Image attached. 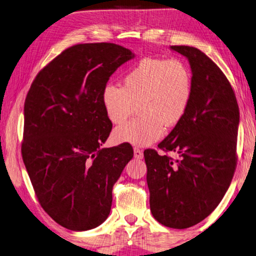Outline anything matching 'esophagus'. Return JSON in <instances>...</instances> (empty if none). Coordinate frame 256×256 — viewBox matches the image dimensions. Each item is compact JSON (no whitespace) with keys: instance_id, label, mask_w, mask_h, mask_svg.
Returning <instances> with one entry per match:
<instances>
[{"instance_id":"esophagus-1","label":"esophagus","mask_w":256,"mask_h":256,"mask_svg":"<svg viewBox=\"0 0 256 256\" xmlns=\"http://www.w3.org/2000/svg\"><path fill=\"white\" fill-rule=\"evenodd\" d=\"M134 157L138 159L144 158V152H142V150H140L138 148H134Z\"/></svg>"}]
</instances>
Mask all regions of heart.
<instances>
[{"label":"heart","instance_id":"1","mask_svg":"<svg viewBox=\"0 0 256 256\" xmlns=\"http://www.w3.org/2000/svg\"><path fill=\"white\" fill-rule=\"evenodd\" d=\"M122 86L107 84L102 102L107 118L122 124L138 110V116L112 132L116 144H152L164 128L178 125L193 97L190 68L180 58H144L125 73Z\"/></svg>","mask_w":256,"mask_h":256}]
</instances>
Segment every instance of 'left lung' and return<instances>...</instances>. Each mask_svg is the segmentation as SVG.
Segmentation results:
<instances>
[{
  "instance_id": "obj_1",
  "label": "left lung",
  "mask_w": 256,
  "mask_h": 256,
  "mask_svg": "<svg viewBox=\"0 0 256 256\" xmlns=\"http://www.w3.org/2000/svg\"><path fill=\"white\" fill-rule=\"evenodd\" d=\"M170 48L190 60L192 102L183 120L158 144L164 154L146 149L144 160L151 214L164 226L184 229L206 218L232 183L240 108L230 82L214 60L196 47Z\"/></svg>"
}]
</instances>
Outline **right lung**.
<instances>
[{
  "mask_svg": "<svg viewBox=\"0 0 256 256\" xmlns=\"http://www.w3.org/2000/svg\"><path fill=\"white\" fill-rule=\"evenodd\" d=\"M131 50L112 42L78 44L38 72L24 100L21 154L42 209L70 230L107 219L112 186L133 148H100L112 131L102 88Z\"/></svg>",
  "mask_w": 256,
  "mask_h": 256,
  "instance_id": "1",
  "label": "right lung"
}]
</instances>
